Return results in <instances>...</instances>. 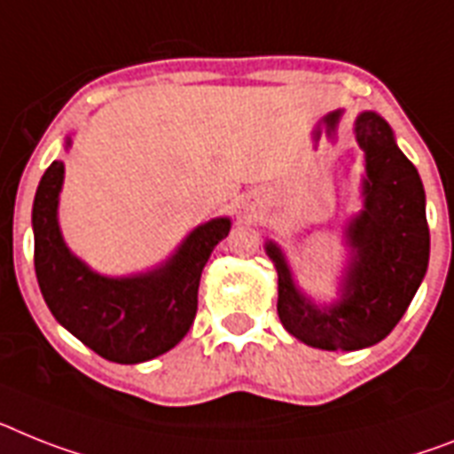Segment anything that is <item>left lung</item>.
Instances as JSON below:
<instances>
[{
    "label": "left lung",
    "mask_w": 454,
    "mask_h": 454,
    "mask_svg": "<svg viewBox=\"0 0 454 454\" xmlns=\"http://www.w3.org/2000/svg\"><path fill=\"white\" fill-rule=\"evenodd\" d=\"M356 138L367 154V180L364 209L346 231L353 261L341 300L318 309L295 288L279 247H265L279 274L281 323L293 337L323 350L367 348L386 339L409 309L429 262L420 175L376 113L357 117Z\"/></svg>",
    "instance_id": "8db88e82"
}]
</instances>
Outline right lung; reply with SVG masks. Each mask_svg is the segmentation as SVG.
Instances as JSON below:
<instances>
[{
  "mask_svg": "<svg viewBox=\"0 0 454 454\" xmlns=\"http://www.w3.org/2000/svg\"><path fill=\"white\" fill-rule=\"evenodd\" d=\"M62 180L64 163L52 161L41 177L32 209L34 268L52 316L110 363H145L180 344L196 318L200 272L231 231V219L198 226L154 272L108 279L91 272L64 245L57 226Z\"/></svg>",
  "mask_w": 454,
  "mask_h": 454,
  "instance_id": "obj_1",
  "label": "right lung"
}]
</instances>
